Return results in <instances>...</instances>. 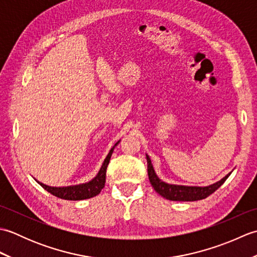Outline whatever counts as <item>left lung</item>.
Returning <instances> with one entry per match:
<instances>
[{
  "label": "left lung",
  "mask_w": 257,
  "mask_h": 257,
  "mask_svg": "<svg viewBox=\"0 0 257 257\" xmlns=\"http://www.w3.org/2000/svg\"><path fill=\"white\" fill-rule=\"evenodd\" d=\"M147 162H148V177L152 188L156 190L157 193H159L163 198L170 201H198L207 198L210 194L219 189L221 185L225 182V180L230 177L231 172L220 180L219 182L211 184L209 187H184V185H176L168 184L157 177L154 170V167L151 165V160L149 156H147Z\"/></svg>",
  "instance_id": "8db88e82"
}]
</instances>
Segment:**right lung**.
Returning a JSON list of instances; mask_svg holds the SVG:
<instances>
[{
    "instance_id": "obj_1",
    "label": "right lung",
    "mask_w": 257,
    "mask_h": 257,
    "mask_svg": "<svg viewBox=\"0 0 257 257\" xmlns=\"http://www.w3.org/2000/svg\"><path fill=\"white\" fill-rule=\"evenodd\" d=\"M118 143L112 147L110 151H109V154L106 157L105 161H103L100 170H99V172H98L97 176L88 183L75 185V187H66V188L48 187V185L43 184V183L37 181L38 184H40L42 188H44L47 192H50L51 194L57 196V198H59V199L69 200V201H78V200L94 198V196H96L97 194H99L100 191L103 189V187H105L106 171H107L108 163H109V161H110V157L112 155L113 148L118 145Z\"/></svg>"
}]
</instances>
